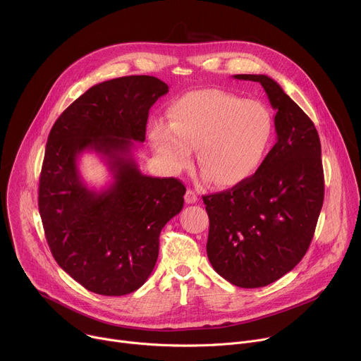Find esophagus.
Here are the masks:
<instances>
[{
    "label": "esophagus",
    "instance_id": "1",
    "mask_svg": "<svg viewBox=\"0 0 361 361\" xmlns=\"http://www.w3.org/2000/svg\"><path fill=\"white\" fill-rule=\"evenodd\" d=\"M198 201V197H197V192L192 191V190H187L185 192V202L187 204H194Z\"/></svg>",
    "mask_w": 361,
    "mask_h": 361
}]
</instances>
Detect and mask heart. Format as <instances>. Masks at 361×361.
I'll list each match as a JSON object with an SVG mask.
<instances>
[{"instance_id":"obj_1","label":"heart","mask_w":361,"mask_h":361,"mask_svg":"<svg viewBox=\"0 0 361 361\" xmlns=\"http://www.w3.org/2000/svg\"><path fill=\"white\" fill-rule=\"evenodd\" d=\"M273 133V116L263 102L221 90H200L176 99L170 124L154 123L149 140L171 173L188 169L197 148L201 180L231 187L260 169Z\"/></svg>"}]
</instances>
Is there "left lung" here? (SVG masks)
<instances>
[{
    "label": "left lung",
    "mask_w": 361,
    "mask_h": 361,
    "mask_svg": "<svg viewBox=\"0 0 361 361\" xmlns=\"http://www.w3.org/2000/svg\"><path fill=\"white\" fill-rule=\"evenodd\" d=\"M234 78L262 84L277 111V141L248 180L202 197L210 219L207 255L223 279L257 288L291 271L313 240L324 200L322 144L313 121L273 78Z\"/></svg>",
    "instance_id": "obj_1"
}]
</instances>
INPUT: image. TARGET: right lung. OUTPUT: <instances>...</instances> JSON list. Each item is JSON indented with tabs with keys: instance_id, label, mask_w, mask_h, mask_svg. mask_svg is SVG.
<instances>
[{
	"instance_id": "add662e5",
	"label": "right lung",
	"mask_w": 361,
	"mask_h": 361,
	"mask_svg": "<svg viewBox=\"0 0 361 361\" xmlns=\"http://www.w3.org/2000/svg\"><path fill=\"white\" fill-rule=\"evenodd\" d=\"M169 85L151 75L99 82L78 97L48 135L38 209L59 266L87 290L124 295L138 290L159 259L160 233L183 210L177 178L144 176L134 141L144 142L148 111ZM95 150L114 174L104 190L80 178L78 159Z\"/></svg>"
}]
</instances>
